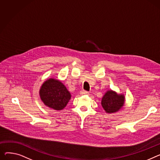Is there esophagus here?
Returning a JSON list of instances; mask_svg holds the SVG:
<instances>
[{
	"label": "esophagus",
	"mask_w": 160,
	"mask_h": 160,
	"mask_svg": "<svg viewBox=\"0 0 160 160\" xmlns=\"http://www.w3.org/2000/svg\"><path fill=\"white\" fill-rule=\"evenodd\" d=\"M80 93L82 94H89V92L88 91H85V90H82L81 91H80Z\"/></svg>",
	"instance_id": "obj_1"
}]
</instances>
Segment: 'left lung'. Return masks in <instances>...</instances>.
I'll use <instances>...</instances> for the list:
<instances>
[{
  "mask_svg": "<svg viewBox=\"0 0 160 160\" xmlns=\"http://www.w3.org/2000/svg\"><path fill=\"white\" fill-rule=\"evenodd\" d=\"M125 97L113 91H108L102 100V105L106 112L113 113L119 111L123 106Z\"/></svg>",
  "mask_w": 160,
  "mask_h": 160,
  "instance_id": "1",
  "label": "left lung"
}]
</instances>
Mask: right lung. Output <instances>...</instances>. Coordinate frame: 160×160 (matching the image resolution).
I'll list each match as a JSON object with an SVG mask.
<instances>
[{"label": "right lung", "mask_w": 160, "mask_h": 160, "mask_svg": "<svg viewBox=\"0 0 160 160\" xmlns=\"http://www.w3.org/2000/svg\"><path fill=\"white\" fill-rule=\"evenodd\" d=\"M42 101L48 108L60 111L71 99V94L60 81L53 78L46 80L40 89Z\"/></svg>", "instance_id": "right-lung-1"}]
</instances>
